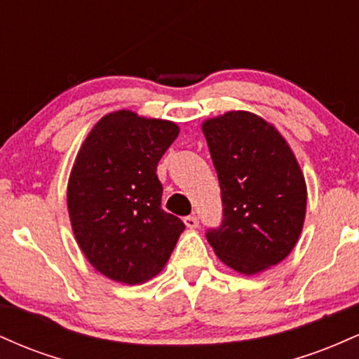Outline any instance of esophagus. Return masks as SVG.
<instances>
[{
    "mask_svg": "<svg viewBox=\"0 0 359 359\" xmlns=\"http://www.w3.org/2000/svg\"><path fill=\"white\" fill-rule=\"evenodd\" d=\"M184 222H185V226H187V228H191V229H196L197 226H199V219H197L196 216L184 217Z\"/></svg>",
    "mask_w": 359,
    "mask_h": 359,
    "instance_id": "obj_1",
    "label": "esophagus"
}]
</instances>
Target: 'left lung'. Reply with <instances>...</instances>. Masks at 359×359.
Returning a JSON list of instances; mask_svg holds the SVG:
<instances>
[{
	"mask_svg": "<svg viewBox=\"0 0 359 359\" xmlns=\"http://www.w3.org/2000/svg\"><path fill=\"white\" fill-rule=\"evenodd\" d=\"M221 185L222 224L208 241L224 265L257 275L283 262L304 228L307 185L294 151L271 123L228 111L203 123Z\"/></svg>",
	"mask_w": 359,
	"mask_h": 359,
	"instance_id": "8db88e82",
	"label": "left lung"
}]
</instances>
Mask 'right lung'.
<instances>
[{"instance_id": "right-lung-1", "label": "right lung", "mask_w": 359, "mask_h": 359, "mask_svg": "<svg viewBox=\"0 0 359 359\" xmlns=\"http://www.w3.org/2000/svg\"><path fill=\"white\" fill-rule=\"evenodd\" d=\"M179 131L174 121L119 109L102 116L77 151L67 184L72 231L90 265L114 282L155 277L185 229L162 209L156 177Z\"/></svg>"}]
</instances>
